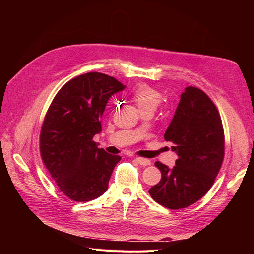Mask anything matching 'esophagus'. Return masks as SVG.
Instances as JSON below:
<instances>
[{"instance_id": "34e87169", "label": "esophagus", "mask_w": 254, "mask_h": 254, "mask_svg": "<svg viewBox=\"0 0 254 254\" xmlns=\"http://www.w3.org/2000/svg\"><path fill=\"white\" fill-rule=\"evenodd\" d=\"M135 161H136V162L139 163L140 165H143V166H147V165H150V164H151L150 160L145 159V158H136Z\"/></svg>"}]
</instances>
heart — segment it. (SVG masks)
<instances>
[{"mask_svg": "<svg viewBox=\"0 0 254 254\" xmlns=\"http://www.w3.org/2000/svg\"><path fill=\"white\" fill-rule=\"evenodd\" d=\"M130 96L141 110H155L156 107L162 101V95L160 92L147 83L137 84L130 92Z\"/></svg>", "mask_w": 254, "mask_h": 254, "instance_id": "heart-1", "label": "heart"}]
</instances>
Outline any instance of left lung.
I'll return each instance as SVG.
<instances>
[{
    "instance_id": "obj_1",
    "label": "left lung",
    "mask_w": 254,
    "mask_h": 254,
    "mask_svg": "<svg viewBox=\"0 0 254 254\" xmlns=\"http://www.w3.org/2000/svg\"><path fill=\"white\" fill-rule=\"evenodd\" d=\"M164 139L177 152L176 165L159 162L161 180L148 190L151 198L171 210L191 205L211 189L224 161L225 133L216 106L204 92L187 87L181 94Z\"/></svg>"
}]
</instances>
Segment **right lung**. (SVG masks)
Masks as SVG:
<instances>
[{
	"instance_id": "add662e5",
	"label": "right lung",
	"mask_w": 254,
	"mask_h": 254,
	"mask_svg": "<svg viewBox=\"0 0 254 254\" xmlns=\"http://www.w3.org/2000/svg\"><path fill=\"white\" fill-rule=\"evenodd\" d=\"M125 86L103 73L90 72L67 81L54 97L40 132L42 162L63 193L74 201L96 199L108 189L121 160L98 148L93 136L108 99Z\"/></svg>"
}]
</instances>
